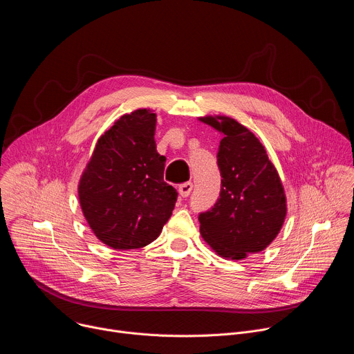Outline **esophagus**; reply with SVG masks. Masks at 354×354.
I'll return each mask as SVG.
<instances>
[{
	"mask_svg": "<svg viewBox=\"0 0 354 354\" xmlns=\"http://www.w3.org/2000/svg\"><path fill=\"white\" fill-rule=\"evenodd\" d=\"M192 190H193V183H192V182H186V183H183V185L179 186V194H180L182 197H189L190 193H192Z\"/></svg>",
	"mask_w": 354,
	"mask_h": 354,
	"instance_id": "34e87169",
	"label": "esophagus"
}]
</instances>
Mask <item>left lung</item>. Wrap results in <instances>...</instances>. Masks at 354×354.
Segmentation results:
<instances>
[{
    "instance_id": "obj_1",
    "label": "left lung",
    "mask_w": 354,
    "mask_h": 354,
    "mask_svg": "<svg viewBox=\"0 0 354 354\" xmlns=\"http://www.w3.org/2000/svg\"><path fill=\"white\" fill-rule=\"evenodd\" d=\"M224 134L217 165L221 190L213 207L198 214L200 234L218 255L243 259L263 250L286 218V196L265 147L231 118H203Z\"/></svg>"
}]
</instances>
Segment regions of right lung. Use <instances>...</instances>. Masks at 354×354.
<instances>
[{
  "mask_svg": "<svg viewBox=\"0 0 354 354\" xmlns=\"http://www.w3.org/2000/svg\"><path fill=\"white\" fill-rule=\"evenodd\" d=\"M156 113L123 115L97 140L78 196L97 239L113 249H137L158 238L178 198L164 180L165 157L157 153Z\"/></svg>",
  "mask_w": 354,
  "mask_h": 354,
  "instance_id": "add662e5",
  "label": "right lung"
}]
</instances>
